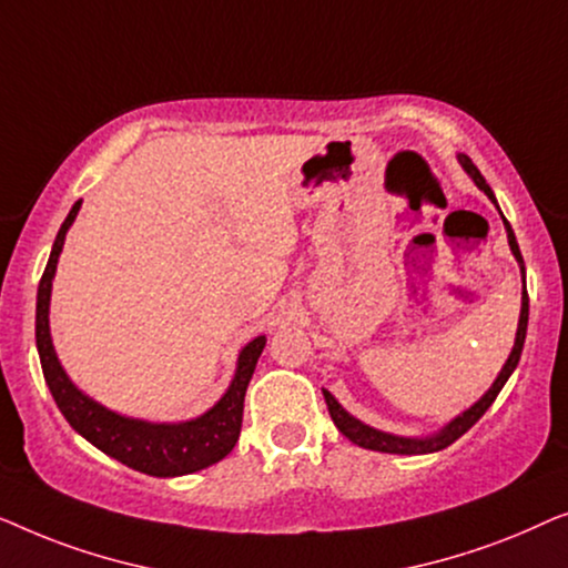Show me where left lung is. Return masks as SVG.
<instances>
[{"label":"left lung","mask_w":568,"mask_h":568,"mask_svg":"<svg viewBox=\"0 0 568 568\" xmlns=\"http://www.w3.org/2000/svg\"><path fill=\"white\" fill-rule=\"evenodd\" d=\"M458 162L463 170H466V174L470 180L476 182V187L481 190V193L489 197V201L497 205V197H494V190L486 185V180L481 178V172L476 170V164L470 162V159L466 154L458 156ZM499 211V205H497ZM501 213V211H499ZM501 221H505V229H507V242H509V250H513L517 265H520V275H523V308H520V322H517V334H515V345H513V353H509L507 363L501 365V371L497 378H494V383L489 386V390L478 398V402L474 406H468L466 412L458 414V417L447 422V425L443 429H437L435 435H427V437H404V435H390V433H383V429H375L371 425H365V422H361L357 417H353L345 406H342L337 398H334L329 390H324V398H326V406H329V414H332V422L337 425V429L342 435L347 437V440H353L355 445L365 447V450H378V453H394V455H422V453H437L443 450V447L453 445L455 440H458L460 435H466L470 427L476 425L478 419L484 417V412L489 409V406L494 404V398L499 396V390L505 388V383L509 381V375L515 373L517 363H520V355H523V345H525V334H527V311H530V306H527V291H525V262H523V254H520V246H517V239H515V231L513 226H509V221L501 215Z\"/></svg>","instance_id":"1"}]
</instances>
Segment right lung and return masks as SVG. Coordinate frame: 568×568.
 <instances>
[{
    "instance_id": "add662e5",
    "label": "right lung",
    "mask_w": 568,
    "mask_h": 568,
    "mask_svg": "<svg viewBox=\"0 0 568 568\" xmlns=\"http://www.w3.org/2000/svg\"><path fill=\"white\" fill-rule=\"evenodd\" d=\"M79 207H82V201L71 205L67 221L61 223L59 234H55L51 257H48L41 285H38L36 303V345L55 406H59L69 425L84 440H90L98 450L110 455V458L121 460L123 466L141 470V474L172 478L195 474V470L213 466V463L223 460L234 450L239 433H242L244 394L252 381L254 367H257L262 349H265L267 337L260 334V337L246 342L242 353H239L236 373L229 383L226 394L195 419L146 422L125 417V414H118L108 409V406H102L100 402H94L63 371L59 355L53 349L51 324H48L55 265H59L63 242H67V231L74 223Z\"/></svg>"
}]
</instances>
